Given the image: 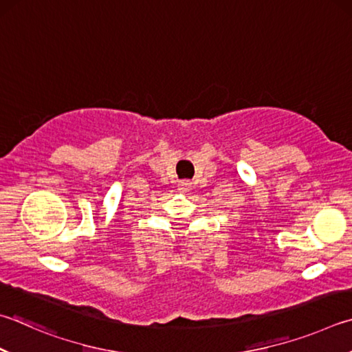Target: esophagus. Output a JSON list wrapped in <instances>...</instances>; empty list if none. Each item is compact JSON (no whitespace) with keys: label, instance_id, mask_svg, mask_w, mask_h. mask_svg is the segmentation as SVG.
I'll return each mask as SVG.
<instances>
[{"label":"esophagus","instance_id":"obj_1","mask_svg":"<svg viewBox=\"0 0 352 352\" xmlns=\"http://www.w3.org/2000/svg\"><path fill=\"white\" fill-rule=\"evenodd\" d=\"M190 188H192V183L188 180H182L180 183H178V190H182V192H188Z\"/></svg>","mask_w":352,"mask_h":352}]
</instances>
